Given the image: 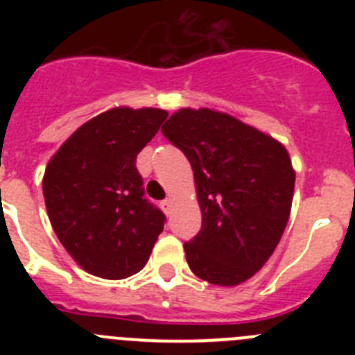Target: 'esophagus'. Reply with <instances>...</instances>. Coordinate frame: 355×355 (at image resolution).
Returning <instances> with one entry per match:
<instances>
[{
  "instance_id": "1",
  "label": "esophagus",
  "mask_w": 355,
  "mask_h": 355,
  "mask_svg": "<svg viewBox=\"0 0 355 355\" xmlns=\"http://www.w3.org/2000/svg\"><path fill=\"white\" fill-rule=\"evenodd\" d=\"M162 209L165 213H167V215H171V211H172V200L171 199H165V200H162Z\"/></svg>"
}]
</instances>
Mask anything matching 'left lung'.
Segmentation results:
<instances>
[{"instance_id":"left-lung-1","label":"left lung","mask_w":355,"mask_h":355,"mask_svg":"<svg viewBox=\"0 0 355 355\" xmlns=\"http://www.w3.org/2000/svg\"><path fill=\"white\" fill-rule=\"evenodd\" d=\"M162 133L193 168L200 231L184 243L190 270L236 286L268 261L290 218L295 171L283 144L209 108H183Z\"/></svg>"}]
</instances>
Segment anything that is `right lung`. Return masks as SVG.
I'll return each mask as SVG.
<instances>
[{
  "label": "right lung",
  "instance_id": "right-lung-1",
  "mask_svg": "<svg viewBox=\"0 0 355 355\" xmlns=\"http://www.w3.org/2000/svg\"><path fill=\"white\" fill-rule=\"evenodd\" d=\"M167 112L112 108L85 122L49 159L44 200L56 236L89 274L126 279L146 266L165 215L144 197L137 155Z\"/></svg>",
  "mask_w": 355,
  "mask_h": 355
}]
</instances>
